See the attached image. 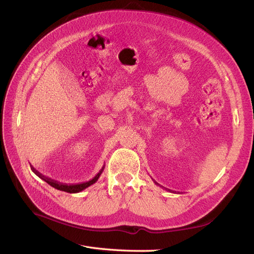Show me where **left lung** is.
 <instances>
[{"label":"left lung","instance_id":"left-lung-1","mask_svg":"<svg viewBox=\"0 0 254 254\" xmlns=\"http://www.w3.org/2000/svg\"><path fill=\"white\" fill-rule=\"evenodd\" d=\"M155 183H156V184H158V183H157V182H155Z\"/></svg>","mask_w":254,"mask_h":254}]
</instances>
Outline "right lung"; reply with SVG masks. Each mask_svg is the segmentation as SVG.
<instances>
[{
	"label": "right lung",
	"mask_w": 254,
	"mask_h": 254,
	"mask_svg": "<svg viewBox=\"0 0 254 254\" xmlns=\"http://www.w3.org/2000/svg\"><path fill=\"white\" fill-rule=\"evenodd\" d=\"M104 168H105V166H103L102 170L99 171V173H97V175L94 177V178H92L91 180H89V181H87V182L76 183V184H65V183H60V182H57V181L53 180V179H51V178H48V177L43 176L42 174H40L39 172L36 171L33 166H32V171H33V172H34L38 177H39V178H41L42 180H44L45 182L49 183L51 187L55 188L56 190H59L66 191V193H72V194H74V193H79V191L83 190L84 189L89 188L90 186H92V184H94V183L98 180L99 176L102 175V173H103V171H104Z\"/></svg>",
	"instance_id": "right-lung-1"
}]
</instances>
